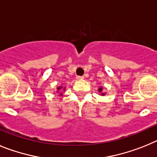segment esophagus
Returning a JSON list of instances; mask_svg holds the SVG:
<instances>
[{
  "label": "esophagus",
  "instance_id": "obj_1",
  "mask_svg": "<svg viewBox=\"0 0 157 157\" xmlns=\"http://www.w3.org/2000/svg\"><path fill=\"white\" fill-rule=\"evenodd\" d=\"M76 78L77 79V80H82V79L84 78V77H83V76H76Z\"/></svg>",
  "mask_w": 157,
  "mask_h": 157
}]
</instances>
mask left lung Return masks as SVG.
I'll return each mask as SVG.
<instances>
[{
  "label": "left lung",
  "mask_w": 157,
  "mask_h": 157,
  "mask_svg": "<svg viewBox=\"0 0 157 157\" xmlns=\"http://www.w3.org/2000/svg\"><path fill=\"white\" fill-rule=\"evenodd\" d=\"M102 90H103V89H102V88H99V89H98L99 93H102ZM101 95H102V96H105V94L104 93H102V94H101Z\"/></svg>",
  "instance_id": "1"
}]
</instances>
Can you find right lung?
<instances>
[{
	"mask_svg": "<svg viewBox=\"0 0 157 157\" xmlns=\"http://www.w3.org/2000/svg\"><path fill=\"white\" fill-rule=\"evenodd\" d=\"M63 89H65V88H64V89H62V86H60V87H58V88H57V91H58V93H62V91H63ZM60 95V96H62L63 94H61V93H60V94H59Z\"/></svg>",
	"mask_w": 157,
	"mask_h": 157,
	"instance_id": "right-lung-1",
	"label": "right lung"
}]
</instances>
